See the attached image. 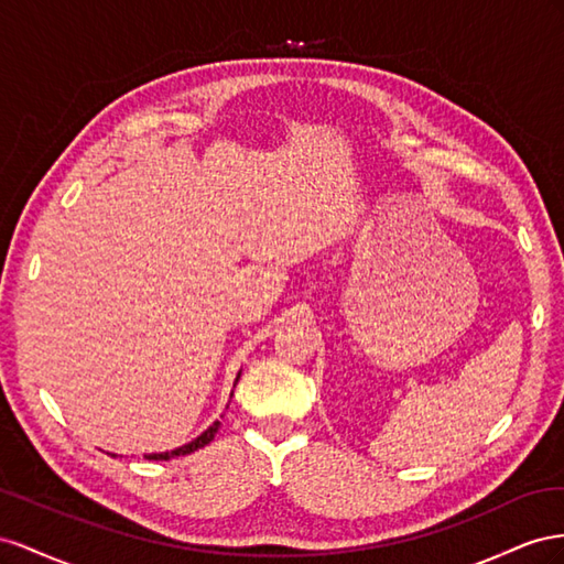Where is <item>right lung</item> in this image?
I'll return each mask as SVG.
<instances>
[{
	"label": "right lung",
	"mask_w": 564,
	"mask_h": 564,
	"mask_svg": "<svg viewBox=\"0 0 564 564\" xmlns=\"http://www.w3.org/2000/svg\"><path fill=\"white\" fill-rule=\"evenodd\" d=\"M238 378H240V371H238V376H236V382H238ZM236 382H234V388H236ZM231 397H234V392H231ZM229 409V406H227ZM219 421H215L210 427H207L203 434H198L196 440L193 442H188V444H184V446H180V448H174V452H163V454H149L147 458L149 460H170V458H174V456H186V454H193V452H198V448H203V446H207L210 444L213 440H215V434H217V430H219Z\"/></svg>",
	"instance_id": "add662e5"
}]
</instances>
